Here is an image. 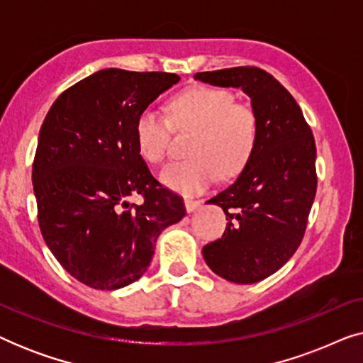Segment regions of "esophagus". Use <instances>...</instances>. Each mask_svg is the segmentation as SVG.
<instances>
[{
	"instance_id": "1",
	"label": "esophagus",
	"mask_w": 363,
	"mask_h": 363,
	"mask_svg": "<svg viewBox=\"0 0 363 363\" xmlns=\"http://www.w3.org/2000/svg\"><path fill=\"white\" fill-rule=\"evenodd\" d=\"M200 205H201L200 200H193V198H185V206H186V211L188 213L198 210V208H200Z\"/></svg>"
}]
</instances>
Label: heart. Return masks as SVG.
<instances>
[{
    "label": "heart",
    "instance_id": "obj_1",
    "mask_svg": "<svg viewBox=\"0 0 363 363\" xmlns=\"http://www.w3.org/2000/svg\"><path fill=\"white\" fill-rule=\"evenodd\" d=\"M170 121L153 108H145L135 122L137 147L147 162L162 163L172 142V125L178 132H193L190 158L163 168L160 180L182 193L203 191L216 180L233 178L245 170L256 150L259 122L246 104L235 102L226 89L198 86L170 102Z\"/></svg>",
    "mask_w": 363,
    "mask_h": 363
}]
</instances>
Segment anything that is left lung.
Returning <instances> with one entry per match:
<instances>
[{
  "label": "left lung",
  "instance_id": "left-lung-1",
  "mask_svg": "<svg viewBox=\"0 0 363 363\" xmlns=\"http://www.w3.org/2000/svg\"><path fill=\"white\" fill-rule=\"evenodd\" d=\"M196 81L240 87L251 97L259 138L238 180L208 200L221 206L226 230L203 247L215 274L252 284L281 269L299 247L315 198V142L299 104L269 72L231 67L196 72Z\"/></svg>",
  "mask_w": 363,
  "mask_h": 363
}]
</instances>
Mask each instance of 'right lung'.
<instances>
[{
  "label": "right lung",
  "instance_id": "add662e5",
  "mask_svg": "<svg viewBox=\"0 0 363 363\" xmlns=\"http://www.w3.org/2000/svg\"><path fill=\"white\" fill-rule=\"evenodd\" d=\"M170 72L102 69L66 89L39 130L33 188L41 235L72 277L113 291L150 266L183 198L158 183L137 147L135 122L173 84ZM143 196L140 206L128 201Z\"/></svg>",
  "mask_w": 363,
  "mask_h": 363
}]
</instances>
